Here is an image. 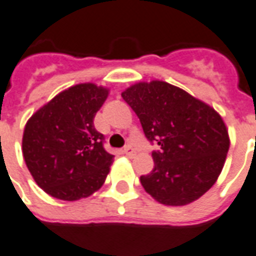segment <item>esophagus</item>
Wrapping results in <instances>:
<instances>
[{
    "label": "esophagus",
    "mask_w": 256,
    "mask_h": 256,
    "mask_svg": "<svg viewBox=\"0 0 256 256\" xmlns=\"http://www.w3.org/2000/svg\"><path fill=\"white\" fill-rule=\"evenodd\" d=\"M124 153L126 154L128 157H130V158H132V157H134V156H136V150L132 149V148H130V146H128V148H124Z\"/></svg>",
    "instance_id": "esophagus-1"
}]
</instances>
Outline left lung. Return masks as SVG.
<instances>
[{"mask_svg":"<svg viewBox=\"0 0 256 256\" xmlns=\"http://www.w3.org/2000/svg\"><path fill=\"white\" fill-rule=\"evenodd\" d=\"M122 98L141 120L149 141H157L154 168L141 184L160 204L188 206L212 188L230 149L222 115L185 90L162 80L138 82Z\"/></svg>","mask_w":256,"mask_h":256,"instance_id":"obj_1","label":"left lung"}]
</instances>
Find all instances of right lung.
I'll use <instances>...</instances> for the list:
<instances>
[{"label": "right lung", "mask_w": 256, "mask_h": 256, "mask_svg": "<svg viewBox=\"0 0 256 256\" xmlns=\"http://www.w3.org/2000/svg\"><path fill=\"white\" fill-rule=\"evenodd\" d=\"M110 94L95 83H79L58 92L28 120L22 156L33 180L64 202L86 198L100 189L114 156L103 148L94 118Z\"/></svg>", "instance_id": "add662e5"}]
</instances>
